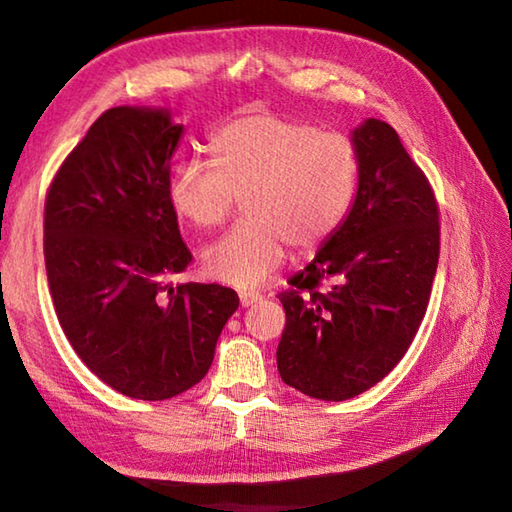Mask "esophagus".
I'll use <instances>...</instances> for the list:
<instances>
[{
  "label": "esophagus",
  "mask_w": 512,
  "mask_h": 512,
  "mask_svg": "<svg viewBox=\"0 0 512 512\" xmlns=\"http://www.w3.org/2000/svg\"><path fill=\"white\" fill-rule=\"evenodd\" d=\"M262 298L259 296V293H255V291H241L239 293V302H241V307H250V305H255V302Z\"/></svg>",
  "instance_id": "34e87169"
}]
</instances>
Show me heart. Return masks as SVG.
Returning <instances> with one entry per match:
<instances>
[{
  "label": "heart",
  "mask_w": 512,
  "mask_h": 512,
  "mask_svg": "<svg viewBox=\"0 0 512 512\" xmlns=\"http://www.w3.org/2000/svg\"><path fill=\"white\" fill-rule=\"evenodd\" d=\"M214 164L183 160L169 203L194 228H216L244 196L248 219L203 250L205 273L237 289L264 284L287 255L314 250L341 228L359 189L361 160L348 135L253 112L212 135Z\"/></svg>",
  "instance_id": "1"
}]
</instances>
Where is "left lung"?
I'll use <instances>...</instances> for the list:
<instances>
[{
	"label": "left lung",
	"instance_id": "8db88e82",
	"mask_svg": "<svg viewBox=\"0 0 512 512\" xmlns=\"http://www.w3.org/2000/svg\"><path fill=\"white\" fill-rule=\"evenodd\" d=\"M350 140L361 160L352 210L280 293L287 325L277 370L284 384L325 402L361 395L400 363L440 253L436 198L395 128L363 119ZM325 276L335 284L318 292Z\"/></svg>",
	"mask_w": 512,
	"mask_h": 512
}]
</instances>
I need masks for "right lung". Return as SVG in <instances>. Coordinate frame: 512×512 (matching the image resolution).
Listing matches in <instances>:
<instances>
[{"instance_id":"add662e5","label":"right lung","mask_w":512,"mask_h":512,"mask_svg":"<svg viewBox=\"0 0 512 512\" xmlns=\"http://www.w3.org/2000/svg\"><path fill=\"white\" fill-rule=\"evenodd\" d=\"M183 124L119 106L67 155L45 203V264L60 327L103 384L160 402L198 384L239 296L169 277L192 262L169 203Z\"/></svg>"}]
</instances>
